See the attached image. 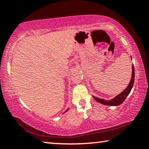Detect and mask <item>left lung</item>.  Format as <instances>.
I'll return each mask as SVG.
<instances>
[{"mask_svg": "<svg viewBox=\"0 0 149 149\" xmlns=\"http://www.w3.org/2000/svg\"><path fill=\"white\" fill-rule=\"evenodd\" d=\"M131 58H132V57H131ZM134 80H135V69H134V66H133V65H132V79H131L129 85H127V87L125 88V89L123 91L120 93V94L117 95L116 97H115L114 99H111L110 100H107L102 99H100V98L94 97V96H93V97L96 101H97L99 103H101L102 104L108 105V106H118L124 102L126 97H127V95L130 94V93L131 92V91H132V89L133 87V84H134Z\"/></svg>", "mask_w": 149, "mask_h": 149, "instance_id": "1", "label": "left lung"}]
</instances>
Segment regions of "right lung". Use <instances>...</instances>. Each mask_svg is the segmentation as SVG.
<instances>
[{"instance_id": "right-lung-1", "label": "right lung", "mask_w": 149, "mask_h": 149, "mask_svg": "<svg viewBox=\"0 0 149 149\" xmlns=\"http://www.w3.org/2000/svg\"><path fill=\"white\" fill-rule=\"evenodd\" d=\"M68 110H66V111H68ZM66 111H65V112H66Z\"/></svg>"}]
</instances>
